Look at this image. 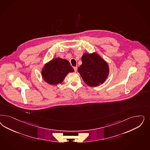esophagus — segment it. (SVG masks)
Returning a JSON list of instances; mask_svg holds the SVG:
<instances>
[{"mask_svg": "<svg viewBox=\"0 0 150 150\" xmlns=\"http://www.w3.org/2000/svg\"><path fill=\"white\" fill-rule=\"evenodd\" d=\"M73 69L74 70V72H76L77 71V67H74Z\"/></svg>", "mask_w": 150, "mask_h": 150, "instance_id": "34e87169", "label": "esophagus"}]
</instances>
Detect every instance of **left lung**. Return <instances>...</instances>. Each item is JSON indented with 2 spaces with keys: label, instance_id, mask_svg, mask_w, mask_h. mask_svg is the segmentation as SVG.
<instances>
[{
  "label": "left lung",
  "instance_id": "8db88e82",
  "mask_svg": "<svg viewBox=\"0 0 150 150\" xmlns=\"http://www.w3.org/2000/svg\"><path fill=\"white\" fill-rule=\"evenodd\" d=\"M82 61L78 71L87 85L97 87L105 82L109 74V67L103 58L97 53H85Z\"/></svg>",
  "mask_w": 150,
  "mask_h": 150
}]
</instances>
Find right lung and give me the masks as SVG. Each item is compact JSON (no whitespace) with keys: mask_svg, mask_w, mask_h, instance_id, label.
<instances>
[{"mask_svg":"<svg viewBox=\"0 0 150 150\" xmlns=\"http://www.w3.org/2000/svg\"><path fill=\"white\" fill-rule=\"evenodd\" d=\"M73 72L74 69L67 60L57 58L45 64L42 71V76L48 84L56 85L62 82L68 73Z\"/></svg>","mask_w":150,"mask_h":150,"instance_id":"right-lung-1","label":"right lung"}]
</instances>
